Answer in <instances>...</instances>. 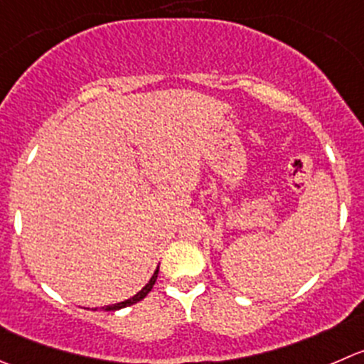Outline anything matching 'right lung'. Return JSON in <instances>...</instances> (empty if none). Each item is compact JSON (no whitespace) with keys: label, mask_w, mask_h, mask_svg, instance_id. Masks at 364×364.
<instances>
[{"label":"right lung","mask_w":364,"mask_h":364,"mask_svg":"<svg viewBox=\"0 0 364 364\" xmlns=\"http://www.w3.org/2000/svg\"><path fill=\"white\" fill-rule=\"evenodd\" d=\"M158 268L160 267H156V270H154V274H153V277H151L149 279V283L146 284V287L142 288V290L139 291V294H135L133 295V297H129L128 301H122V302H117V304H110V306H105V311H117V309H122V308H126V306H132V304H136V302L139 301H142L144 297H146L147 294H149L151 290H153V287H154V283H156V277H158Z\"/></svg>","instance_id":"right-lung-1"}]
</instances>
